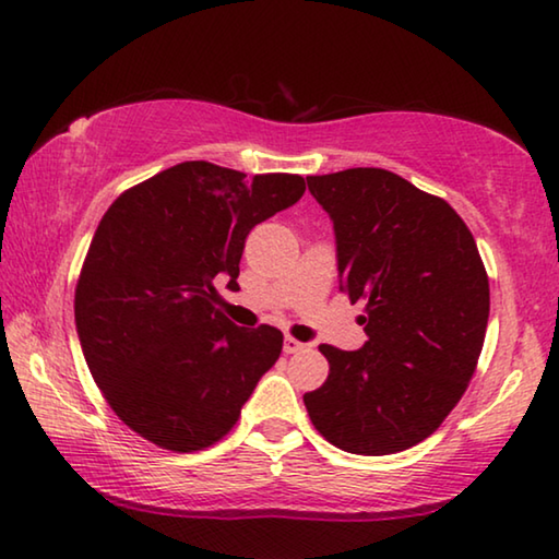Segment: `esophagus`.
<instances>
[{"label": "esophagus", "instance_id": "obj_1", "mask_svg": "<svg viewBox=\"0 0 559 559\" xmlns=\"http://www.w3.org/2000/svg\"><path fill=\"white\" fill-rule=\"evenodd\" d=\"M302 347H306V345H302V343H298V340L296 337H286V340H283V353H286V355H293V353H300V349Z\"/></svg>", "mask_w": 559, "mask_h": 559}]
</instances>
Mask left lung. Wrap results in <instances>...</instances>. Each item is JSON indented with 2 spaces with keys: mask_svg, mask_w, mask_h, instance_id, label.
Listing matches in <instances>:
<instances>
[{
  "mask_svg": "<svg viewBox=\"0 0 559 559\" xmlns=\"http://www.w3.org/2000/svg\"><path fill=\"white\" fill-rule=\"evenodd\" d=\"M330 214L340 288L365 300L367 343L320 345L330 374L302 394L333 447L386 456L431 437L466 392L484 347L490 290L461 216L380 167L308 177Z\"/></svg>",
  "mask_w": 559,
  "mask_h": 559,
  "instance_id": "left-lung-1",
  "label": "left lung"
}]
</instances>
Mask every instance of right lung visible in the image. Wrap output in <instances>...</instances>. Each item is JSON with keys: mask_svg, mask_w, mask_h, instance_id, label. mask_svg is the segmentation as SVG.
Wrapping results in <instances>:
<instances>
[{"mask_svg": "<svg viewBox=\"0 0 559 559\" xmlns=\"http://www.w3.org/2000/svg\"><path fill=\"white\" fill-rule=\"evenodd\" d=\"M300 175L179 163L103 214L75 286V330L93 380L128 427L189 453L229 433L281 355L283 333L239 328L214 281L239 278L246 236L296 204Z\"/></svg>", "mask_w": 559, "mask_h": 559, "instance_id": "add662e5", "label": "right lung"}]
</instances>
